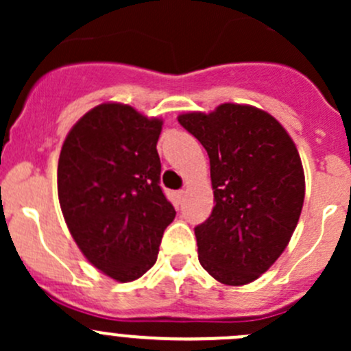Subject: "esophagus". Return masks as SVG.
I'll return each instance as SVG.
<instances>
[{
	"instance_id": "34e87169",
	"label": "esophagus",
	"mask_w": 351,
	"mask_h": 351,
	"mask_svg": "<svg viewBox=\"0 0 351 351\" xmlns=\"http://www.w3.org/2000/svg\"><path fill=\"white\" fill-rule=\"evenodd\" d=\"M185 195H186L185 190H180V192H176V198H178L180 202H183V198H185Z\"/></svg>"
}]
</instances>
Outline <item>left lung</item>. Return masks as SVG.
<instances>
[{
  "instance_id": "1",
  "label": "left lung",
  "mask_w": 351,
  "mask_h": 351,
  "mask_svg": "<svg viewBox=\"0 0 351 351\" xmlns=\"http://www.w3.org/2000/svg\"><path fill=\"white\" fill-rule=\"evenodd\" d=\"M178 122L210 159L214 208L195 228L198 261L221 284L246 285L278 260L302 210L306 182L292 137L275 117L222 104Z\"/></svg>"
}]
</instances>
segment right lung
<instances>
[{"mask_svg":"<svg viewBox=\"0 0 351 351\" xmlns=\"http://www.w3.org/2000/svg\"><path fill=\"white\" fill-rule=\"evenodd\" d=\"M162 120L130 105L101 104L84 113L62 144L58 193L81 253L117 282L156 263L176 212L159 186Z\"/></svg>","mask_w":351,"mask_h":351,"instance_id":"right-lung-1","label":"right lung"}]
</instances>
